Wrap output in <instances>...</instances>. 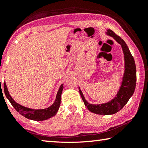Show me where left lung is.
I'll return each mask as SVG.
<instances>
[{
    "instance_id": "8db88e82",
    "label": "left lung",
    "mask_w": 148,
    "mask_h": 148,
    "mask_svg": "<svg viewBox=\"0 0 148 148\" xmlns=\"http://www.w3.org/2000/svg\"><path fill=\"white\" fill-rule=\"evenodd\" d=\"M106 34L108 36L113 37L115 41L121 45L125 57V73L120 89L116 95V97L105 103L99 105L90 104L86 100L80 88H79L82 99L89 111L93 113L104 115L114 114L123 109L134 92L136 84V68L134 59L131 55L127 45L121 37L117 36L111 29H108Z\"/></svg>"
}]
</instances>
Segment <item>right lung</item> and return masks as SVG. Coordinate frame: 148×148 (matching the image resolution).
Segmentation results:
<instances>
[{"instance_id":"1","label":"right lung","mask_w":148,"mask_h":148,"mask_svg":"<svg viewBox=\"0 0 148 148\" xmlns=\"http://www.w3.org/2000/svg\"><path fill=\"white\" fill-rule=\"evenodd\" d=\"M63 90V84L60 86L59 90H58L56 99L54 103L48 108L43 109H33L30 108H27L23 107L22 105L18 104L14 100L12 99L10 95L9 94L6 83H4V91L5 93L6 97L9 100L12 105L14 108L20 114L25 116V118L28 119H31L33 121H42L47 120L51 118L57 114L58 109L60 107V98H61V94Z\"/></svg>"}]
</instances>
